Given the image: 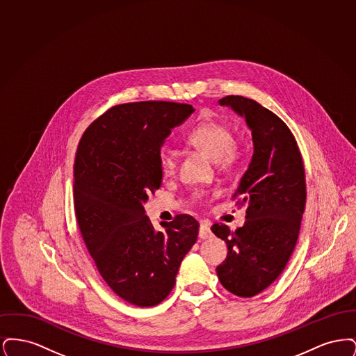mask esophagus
Returning a JSON list of instances; mask_svg holds the SVG:
<instances>
[{
	"instance_id": "1",
	"label": "esophagus",
	"mask_w": 356,
	"mask_h": 356,
	"mask_svg": "<svg viewBox=\"0 0 356 356\" xmlns=\"http://www.w3.org/2000/svg\"><path fill=\"white\" fill-rule=\"evenodd\" d=\"M212 236V232H211V225L207 222V221H203V222H200V229H199V237L200 238H209V237Z\"/></svg>"
}]
</instances>
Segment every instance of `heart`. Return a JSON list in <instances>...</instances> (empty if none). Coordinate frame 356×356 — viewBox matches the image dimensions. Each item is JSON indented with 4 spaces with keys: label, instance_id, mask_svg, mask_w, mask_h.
<instances>
[{
    "label": "heart",
    "instance_id": "obj_1",
    "mask_svg": "<svg viewBox=\"0 0 356 356\" xmlns=\"http://www.w3.org/2000/svg\"><path fill=\"white\" fill-rule=\"evenodd\" d=\"M186 143L207 153L224 168H231L240 163L244 156L243 147L234 140L232 129L220 121H204L195 127L188 136ZM160 168L165 176H170L177 168L176 152L170 148H163L159 154Z\"/></svg>",
    "mask_w": 356,
    "mask_h": 356
}]
</instances>
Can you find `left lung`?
Here are the masks:
<instances>
[{"instance_id": "8db88e82", "label": "left lung", "mask_w": 356, "mask_h": 356, "mask_svg": "<svg viewBox=\"0 0 356 356\" xmlns=\"http://www.w3.org/2000/svg\"><path fill=\"white\" fill-rule=\"evenodd\" d=\"M219 104L245 119L254 154L235 193L247 207L245 224L234 232L224 224L212 227L228 247L216 272L225 289L251 298L271 286L293 252L307 197L305 165L295 137L271 111L241 96Z\"/></svg>"}]
</instances>
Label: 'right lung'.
Returning a JSON list of instances; mask_svg holds the SVG:
<instances>
[{
	"label": "right lung",
	"mask_w": 356,
	"mask_h": 356,
	"mask_svg": "<svg viewBox=\"0 0 356 356\" xmlns=\"http://www.w3.org/2000/svg\"><path fill=\"white\" fill-rule=\"evenodd\" d=\"M193 112L177 102L118 105L86 128L77 147L73 193L85 245L105 283L131 305L161 303L197 240L192 216L177 215L154 231L144 209L161 186L165 138Z\"/></svg>",
	"instance_id": "obj_1"
}]
</instances>
